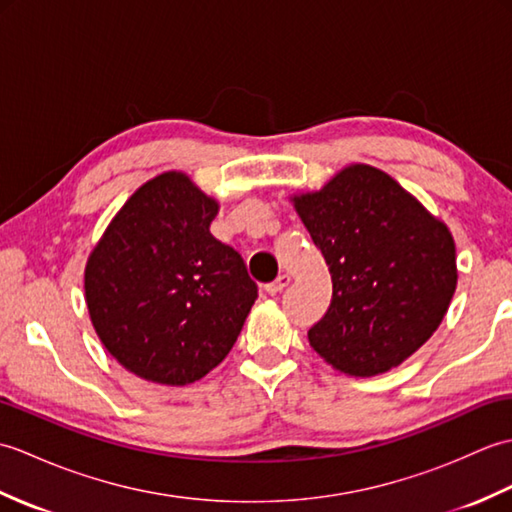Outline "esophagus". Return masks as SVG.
<instances>
[{
    "mask_svg": "<svg viewBox=\"0 0 512 512\" xmlns=\"http://www.w3.org/2000/svg\"><path fill=\"white\" fill-rule=\"evenodd\" d=\"M288 284H290V275L288 273H281L275 281H270V284H266V292H268V295H277V292L284 290Z\"/></svg>",
    "mask_w": 512,
    "mask_h": 512,
    "instance_id": "esophagus-1",
    "label": "esophagus"
}]
</instances>
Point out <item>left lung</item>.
Returning <instances> with one entry per match:
<instances>
[{
    "label": "left lung",
    "mask_w": 512,
    "mask_h": 512,
    "mask_svg": "<svg viewBox=\"0 0 512 512\" xmlns=\"http://www.w3.org/2000/svg\"><path fill=\"white\" fill-rule=\"evenodd\" d=\"M297 213L332 275V301L308 330L312 350L350 376L400 365L438 330L458 270L449 228L387 173L352 165Z\"/></svg>",
    "instance_id": "1"
}]
</instances>
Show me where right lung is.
Segmentation results:
<instances>
[{
    "instance_id": "obj_1",
    "label": "right lung",
    "mask_w": 512,
    "mask_h": 512,
    "mask_svg": "<svg viewBox=\"0 0 512 512\" xmlns=\"http://www.w3.org/2000/svg\"><path fill=\"white\" fill-rule=\"evenodd\" d=\"M215 200L184 173L143 184L85 268L96 334L118 363L162 385H189L235 345L257 284L242 255L209 231Z\"/></svg>"
}]
</instances>
